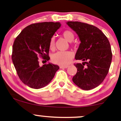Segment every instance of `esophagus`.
Returning a JSON list of instances; mask_svg holds the SVG:
<instances>
[{"mask_svg": "<svg viewBox=\"0 0 121 121\" xmlns=\"http://www.w3.org/2000/svg\"><path fill=\"white\" fill-rule=\"evenodd\" d=\"M68 67V65H60V68H67Z\"/></svg>", "mask_w": 121, "mask_h": 121, "instance_id": "esophagus-1", "label": "esophagus"}]
</instances>
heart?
<instances>
[{
	"label": "heart",
	"mask_w": 121,
	"mask_h": 121,
	"mask_svg": "<svg viewBox=\"0 0 121 121\" xmlns=\"http://www.w3.org/2000/svg\"><path fill=\"white\" fill-rule=\"evenodd\" d=\"M62 36L64 37L68 42H72L74 39V35L72 31L69 30H66L62 32ZM55 47V39L52 37L50 40L49 48L51 49H53ZM73 58V54L69 51L66 52H57L54 53L52 56L53 62L56 64L60 65H67L70 61Z\"/></svg>",
	"instance_id": "b5f03b06"
}]
</instances>
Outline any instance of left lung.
<instances>
[{
  "instance_id": "obj_1",
  "label": "left lung",
  "mask_w": 121,
  "mask_h": 121,
  "mask_svg": "<svg viewBox=\"0 0 121 121\" xmlns=\"http://www.w3.org/2000/svg\"><path fill=\"white\" fill-rule=\"evenodd\" d=\"M66 24L76 32L80 40L75 59L77 72L72 80L77 86L89 91L99 85L109 72L112 60L110 43L106 36L95 26L79 22Z\"/></svg>"
}]
</instances>
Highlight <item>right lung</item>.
Here are the masks:
<instances>
[{
	"mask_svg": "<svg viewBox=\"0 0 121 121\" xmlns=\"http://www.w3.org/2000/svg\"><path fill=\"white\" fill-rule=\"evenodd\" d=\"M61 27L59 22L35 23L22 30L12 47V60L20 80L33 89L49 84L59 66L52 63L39 66V56L48 61L50 40Z\"/></svg>",
	"mask_w": 121,
	"mask_h": 121,
	"instance_id": "obj_1",
	"label": "right lung"
}]
</instances>
